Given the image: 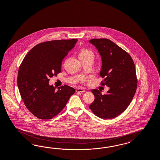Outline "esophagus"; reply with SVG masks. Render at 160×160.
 <instances>
[{"mask_svg": "<svg viewBox=\"0 0 160 160\" xmlns=\"http://www.w3.org/2000/svg\"><path fill=\"white\" fill-rule=\"evenodd\" d=\"M76 92H85V90L83 89V88H77L76 89Z\"/></svg>", "mask_w": 160, "mask_h": 160, "instance_id": "1", "label": "esophagus"}]
</instances>
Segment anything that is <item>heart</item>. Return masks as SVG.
Segmentation results:
<instances>
[{
	"label": "heart",
	"mask_w": 160,
	"mask_h": 160,
	"mask_svg": "<svg viewBox=\"0 0 160 160\" xmlns=\"http://www.w3.org/2000/svg\"><path fill=\"white\" fill-rule=\"evenodd\" d=\"M90 56H93V53L92 51L86 49V48H82L80 51V52L78 53L79 58H84Z\"/></svg>",
	"instance_id": "1"
}]
</instances>
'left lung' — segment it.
<instances>
[{
  "instance_id": "8db88e82",
  "label": "left lung",
  "mask_w": 160,
  "mask_h": 160,
  "mask_svg": "<svg viewBox=\"0 0 160 160\" xmlns=\"http://www.w3.org/2000/svg\"><path fill=\"white\" fill-rule=\"evenodd\" d=\"M89 42L102 58V85L109 87L104 95L97 89L92 90L95 99L89 108L97 117L111 119L126 110L136 93L135 65L130 54L109 39H91Z\"/></svg>"
}]
</instances>
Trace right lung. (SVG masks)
I'll use <instances>...</instances> for the list:
<instances>
[{"mask_svg": "<svg viewBox=\"0 0 160 160\" xmlns=\"http://www.w3.org/2000/svg\"><path fill=\"white\" fill-rule=\"evenodd\" d=\"M78 39L52 40L38 44L20 66L18 86L24 105L34 116L49 120L58 115L75 92L64 85L58 90L49 84V78L61 72L62 62Z\"/></svg>", "mask_w": 160, "mask_h": 160, "instance_id": "obj_1", "label": "right lung"}]
</instances>
